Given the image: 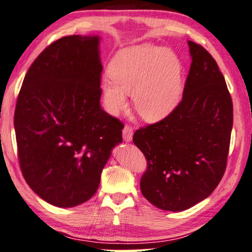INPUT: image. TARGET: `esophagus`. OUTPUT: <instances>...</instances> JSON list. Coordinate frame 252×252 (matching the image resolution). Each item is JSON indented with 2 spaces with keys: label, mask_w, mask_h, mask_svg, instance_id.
Segmentation results:
<instances>
[{
  "label": "esophagus",
  "mask_w": 252,
  "mask_h": 252,
  "mask_svg": "<svg viewBox=\"0 0 252 252\" xmlns=\"http://www.w3.org/2000/svg\"><path fill=\"white\" fill-rule=\"evenodd\" d=\"M132 127L126 126L125 129H123V140H125L126 143H130V141L132 140Z\"/></svg>",
  "instance_id": "1"
}]
</instances>
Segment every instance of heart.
<instances>
[{
    "label": "heart",
    "instance_id": "1",
    "mask_svg": "<svg viewBox=\"0 0 252 252\" xmlns=\"http://www.w3.org/2000/svg\"><path fill=\"white\" fill-rule=\"evenodd\" d=\"M109 75L101 80V92L112 114L125 108L126 94H132L138 114L148 122H158L182 99V63L166 48L141 44L123 49L109 63Z\"/></svg>",
    "mask_w": 252,
    "mask_h": 252
}]
</instances>
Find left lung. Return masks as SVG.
I'll list each match as a JSON object with an SVG mask.
<instances>
[{"label": "left lung", "instance_id": "obj_1", "mask_svg": "<svg viewBox=\"0 0 252 252\" xmlns=\"http://www.w3.org/2000/svg\"><path fill=\"white\" fill-rule=\"evenodd\" d=\"M192 63L183 100L162 121L137 130L133 144L147 160L143 195L161 210L184 211L218 186L226 169L233 102L211 55L187 41Z\"/></svg>", "mask_w": 252, "mask_h": 252}]
</instances>
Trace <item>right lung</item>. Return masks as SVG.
<instances>
[{"instance_id": "1", "label": "right lung", "mask_w": 252, "mask_h": 252, "mask_svg": "<svg viewBox=\"0 0 252 252\" xmlns=\"http://www.w3.org/2000/svg\"><path fill=\"white\" fill-rule=\"evenodd\" d=\"M100 36L59 38L34 60L15 112L18 158L35 193L59 208L97 192L123 125L100 108Z\"/></svg>"}]
</instances>
